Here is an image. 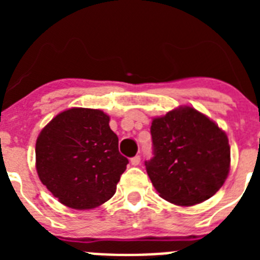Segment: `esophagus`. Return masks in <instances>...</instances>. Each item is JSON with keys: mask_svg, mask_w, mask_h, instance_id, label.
I'll list each match as a JSON object with an SVG mask.
<instances>
[{"mask_svg": "<svg viewBox=\"0 0 260 260\" xmlns=\"http://www.w3.org/2000/svg\"><path fill=\"white\" fill-rule=\"evenodd\" d=\"M130 162H132V165H139V162H141V156L137 155L134 157H132Z\"/></svg>", "mask_w": 260, "mask_h": 260, "instance_id": "obj_1", "label": "esophagus"}]
</instances>
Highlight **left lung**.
Returning a JSON list of instances; mask_svg holds the SVG:
<instances>
[{
	"label": "left lung",
	"instance_id": "obj_1",
	"mask_svg": "<svg viewBox=\"0 0 260 260\" xmlns=\"http://www.w3.org/2000/svg\"><path fill=\"white\" fill-rule=\"evenodd\" d=\"M153 157L147 174L161 198L178 206L207 201L224 185L231 167L228 137L191 107L156 117L151 125Z\"/></svg>",
	"mask_w": 260,
	"mask_h": 260
}]
</instances>
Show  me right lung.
<instances>
[{
  "label": "right lung",
  "instance_id": "add662e5",
  "mask_svg": "<svg viewBox=\"0 0 260 260\" xmlns=\"http://www.w3.org/2000/svg\"><path fill=\"white\" fill-rule=\"evenodd\" d=\"M127 164L103 110L61 112L36 141L39 178L62 204L74 210H91L109 201Z\"/></svg>",
  "mask_w": 260,
  "mask_h": 260
}]
</instances>
